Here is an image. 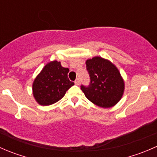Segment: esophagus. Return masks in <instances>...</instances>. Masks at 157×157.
Returning <instances> with one entry per match:
<instances>
[{
	"label": "esophagus",
	"mask_w": 157,
	"mask_h": 157,
	"mask_svg": "<svg viewBox=\"0 0 157 157\" xmlns=\"http://www.w3.org/2000/svg\"><path fill=\"white\" fill-rule=\"evenodd\" d=\"M74 83H75L76 85H77V86H78V85L80 84V79H79V78L76 79L75 81H74Z\"/></svg>",
	"instance_id": "obj_1"
}]
</instances>
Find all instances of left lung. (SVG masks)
Here are the masks:
<instances>
[{"mask_svg": "<svg viewBox=\"0 0 157 157\" xmlns=\"http://www.w3.org/2000/svg\"><path fill=\"white\" fill-rule=\"evenodd\" d=\"M90 75L89 86L81 85L86 97L95 105L110 108L121 99L124 83L119 71L113 64L100 57H94L86 61Z\"/></svg>", "mask_w": 157, "mask_h": 157, "instance_id": "obj_1", "label": "left lung"}]
</instances>
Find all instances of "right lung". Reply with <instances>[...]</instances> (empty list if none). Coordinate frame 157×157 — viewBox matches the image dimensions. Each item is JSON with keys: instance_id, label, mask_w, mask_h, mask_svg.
I'll use <instances>...</instances> for the list:
<instances>
[{"instance_id": "obj_1", "label": "right lung", "mask_w": 157, "mask_h": 157, "mask_svg": "<svg viewBox=\"0 0 157 157\" xmlns=\"http://www.w3.org/2000/svg\"><path fill=\"white\" fill-rule=\"evenodd\" d=\"M69 69L57 61L48 63L35 79L33 96L42 105H49L59 101L67 90L74 85L67 77Z\"/></svg>"}]
</instances>
